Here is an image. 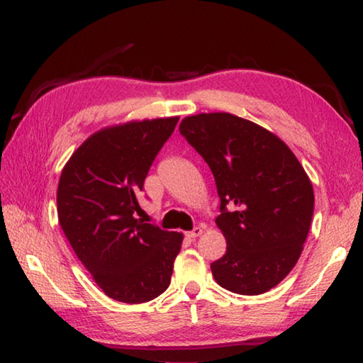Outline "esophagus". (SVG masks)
I'll use <instances>...</instances> for the list:
<instances>
[{"label":"esophagus","instance_id":"esophagus-1","mask_svg":"<svg viewBox=\"0 0 363 363\" xmlns=\"http://www.w3.org/2000/svg\"><path fill=\"white\" fill-rule=\"evenodd\" d=\"M201 234H202V228H201V226H196L193 231H189V233L186 234V236H188L189 239H196V238H199Z\"/></svg>","mask_w":363,"mask_h":363}]
</instances>
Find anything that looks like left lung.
<instances>
[{
  "label": "left lung",
  "mask_w": 363,
  "mask_h": 363,
  "mask_svg": "<svg viewBox=\"0 0 363 363\" xmlns=\"http://www.w3.org/2000/svg\"><path fill=\"white\" fill-rule=\"evenodd\" d=\"M180 133L217 183L221 213L215 223L226 253L211 264L215 281L239 295L276 287L300 258L314 213L303 165L274 133L230 113L188 116Z\"/></svg>",
  "instance_id": "1"
}]
</instances>
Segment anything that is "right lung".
Listing matches in <instances>:
<instances>
[{
	"label": "right lung",
	"instance_id": "right-lung-1",
	"mask_svg": "<svg viewBox=\"0 0 363 363\" xmlns=\"http://www.w3.org/2000/svg\"><path fill=\"white\" fill-rule=\"evenodd\" d=\"M178 118L132 121L89 137L62 170L59 223L76 257L113 300H155L170 284L183 234L133 217L152 161Z\"/></svg>",
	"mask_w": 363,
	"mask_h": 363
}]
</instances>
